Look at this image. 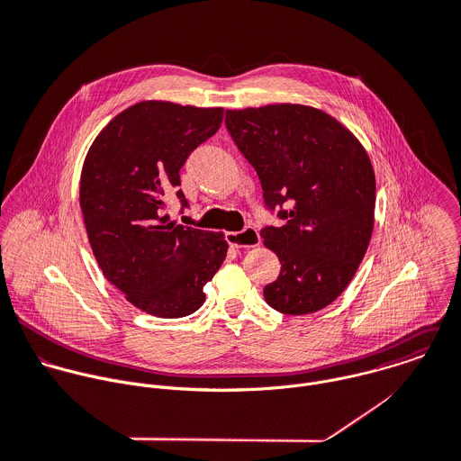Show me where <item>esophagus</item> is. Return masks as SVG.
<instances>
[{
  "instance_id": "1",
  "label": "esophagus",
  "mask_w": 461,
  "mask_h": 461,
  "mask_svg": "<svg viewBox=\"0 0 461 461\" xmlns=\"http://www.w3.org/2000/svg\"><path fill=\"white\" fill-rule=\"evenodd\" d=\"M226 240L231 248H255L260 244V235L253 226H246L242 231L226 233Z\"/></svg>"
}]
</instances>
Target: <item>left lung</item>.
Wrapping results in <instances>:
<instances>
[{"label":"left lung","mask_w":461,"mask_h":461,"mask_svg":"<svg viewBox=\"0 0 461 461\" xmlns=\"http://www.w3.org/2000/svg\"><path fill=\"white\" fill-rule=\"evenodd\" d=\"M226 129L257 170L264 208L284 221L260 230L282 269L264 287L278 312L330 305L372 239L375 176L357 138L330 114L296 104L226 111Z\"/></svg>","instance_id":"left-lung-1"}]
</instances>
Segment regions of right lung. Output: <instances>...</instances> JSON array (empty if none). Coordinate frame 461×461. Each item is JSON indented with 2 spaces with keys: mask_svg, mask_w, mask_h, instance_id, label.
Wrapping results in <instances>:
<instances>
[{
  "mask_svg": "<svg viewBox=\"0 0 461 461\" xmlns=\"http://www.w3.org/2000/svg\"><path fill=\"white\" fill-rule=\"evenodd\" d=\"M222 123V109L140 102L93 141L80 177V208L104 276L138 309L183 318L204 303L203 287L226 258L222 233L168 222V195L181 212L179 170Z\"/></svg>",
  "mask_w": 461,
  "mask_h": 461,
  "instance_id": "obj_1",
  "label": "right lung"
}]
</instances>
